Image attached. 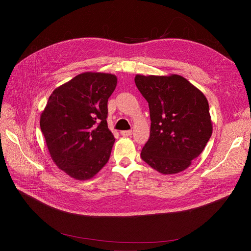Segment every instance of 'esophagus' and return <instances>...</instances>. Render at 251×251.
Listing matches in <instances>:
<instances>
[{
  "label": "esophagus",
  "instance_id": "1",
  "mask_svg": "<svg viewBox=\"0 0 251 251\" xmlns=\"http://www.w3.org/2000/svg\"><path fill=\"white\" fill-rule=\"evenodd\" d=\"M121 135H123V136H131V135H132V130L121 131Z\"/></svg>",
  "mask_w": 251,
  "mask_h": 251
}]
</instances>
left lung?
I'll return each mask as SVG.
<instances>
[{
    "mask_svg": "<svg viewBox=\"0 0 251 251\" xmlns=\"http://www.w3.org/2000/svg\"><path fill=\"white\" fill-rule=\"evenodd\" d=\"M134 81L151 121L141 159L165 175L187 169L213 133L206 98L180 75H136Z\"/></svg>",
    "mask_w": 251,
    "mask_h": 251,
    "instance_id": "8db88e82",
    "label": "left lung"
}]
</instances>
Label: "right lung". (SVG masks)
Here are the masks:
<instances>
[{
  "label": "right lung",
  "instance_id": "obj_1",
  "mask_svg": "<svg viewBox=\"0 0 251 251\" xmlns=\"http://www.w3.org/2000/svg\"><path fill=\"white\" fill-rule=\"evenodd\" d=\"M117 77L86 72L56 88L41 115V129L55 164L86 180L108 163L115 137L108 128V100Z\"/></svg>",
  "mask_w": 251,
  "mask_h": 251
}]
</instances>
